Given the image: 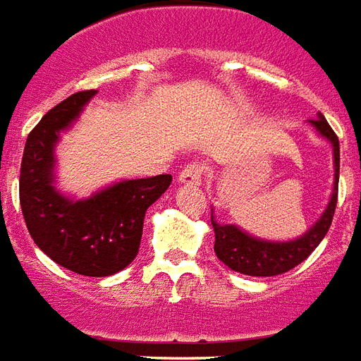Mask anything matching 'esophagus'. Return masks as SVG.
Returning <instances> with one entry per match:
<instances>
[{
  "label": "esophagus",
  "mask_w": 361,
  "mask_h": 361,
  "mask_svg": "<svg viewBox=\"0 0 361 361\" xmlns=\"http://www.w3.org/2000/svg\"><path fill=\"white\" fill-rule=\"evenodd\" d=\"M202 178H204V165L202 163H190L180 171L178 183L185 186H200Z\"/></svg>",
  "instance_id": "34e87169"
}]
</instances>
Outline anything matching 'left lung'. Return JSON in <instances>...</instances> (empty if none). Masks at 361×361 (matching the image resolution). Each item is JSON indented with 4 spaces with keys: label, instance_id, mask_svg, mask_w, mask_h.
<instances>
[{
    "label": "left lung",
    "instance_id": "8db88e82",
    "mask_svg": "<svg viewBox=\"0 0 361 361\" xmlns=\"http://www.w3.org/2000/svg\"><path fill=\"white\" fill-rule=\"evenodd\" d=\"M309 126L315 130L332 147V165H334V180L332 192L324 212L319 216L313 226L305 233L291 241H268L243 231L233 224H219L212 212V226L216 233V257L239 274L247 276H278L301 264L305 258L319 247L329 231L338 200V173H340V145L338 137L332 132L329 122L319 112L315 120H309Z\"/></svg>",
    "mask_w": 361,
    "mask_h": 361
}]
</instances>
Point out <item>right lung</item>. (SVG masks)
I'll return each instance as SVG.
<instances>
[{"mask_svg": "<svg viewBox=\"0 0 361 361\" xmlns=\"http://www.w3.org/2000/svg\"><path fill=\"white\" fill-rule=\"evenodd\" d=\"M94 94V89L73 93L46 112L30 132L23 152L19 200L38 249L75 274L103 278L134 260L145 212L173 176L124 178L79 200L56 188V145Z\"/></svg>", "mask_w": 361, "mask_h": 361, "instance_id": "1", "label": "right lung"}]
</instances>
